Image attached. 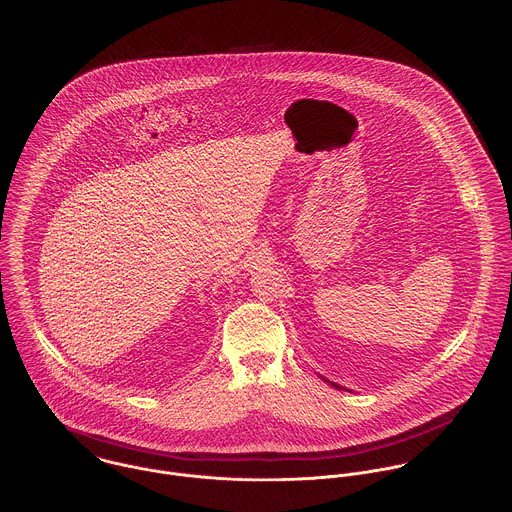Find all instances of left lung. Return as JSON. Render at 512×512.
<instances>
[{
	"instance_id": "obj_1",
	"label": "left lung",
	"mask_w": 512,
	"mask_h": 512,
	"mask_svg": "<svg viewBox=\"0 0 512 512\" xmlns=\"http://www.w3.org/2000/svg\"><path fill=\"white\" fill-rule=\"evenodd\" d=\"M321 380H325V382H329V380H327V378H323V376H321ZM329 384H331V386H333V388H337V390H345V388H343V386H339V384H335V382H329Z\"/></svg>"
}]
</instances>
